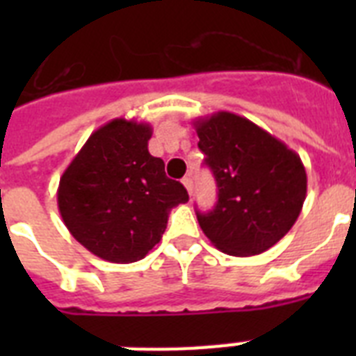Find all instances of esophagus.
I'll use <instances>...</instances> for the list:
<instances>
[{
    "label": "esophagus",
    "instance_id": "34e87169",
    "mask_svg": "<svg viewBox=\"0 0 356 356\" xmlns=\"http://www.w3.org/2000/svg\"><path fill=\"white\" fill-rule=\"evenodd\" d=\"M183 184H184V188L188 190V194L192 195V190H194V181H192V177H190V175L183 177Z\"/></svg>",
    "mask_w": 356,
    "mask_h": 356
}]
</instances>
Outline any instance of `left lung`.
Wrapping results in <instances>:
<instances>
[{
    "label": "left lung",
    "mask_w": 356,
    "mask_h": 356,
    "mask_svg": "<svg viewBox=\"0 0 356 356\" xmlns=\"http://www.w3.org/2000/svg\"><path fill=\"white\" fill-rule=\"evenodd\" d=\"M194 127L218 184L216 207L195 212L200 227L223 253H264L292 229L303 209V162L284 142L227 111L195 120Z\"/></svg>",
    "instance_id": "8db88e82"
}]
</instances>
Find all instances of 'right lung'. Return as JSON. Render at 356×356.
I'll use <instances>...</instances> for the list:
<instances>
[{"mask_svg": "<svg viewBox=\"0 0 356 356\" xmlns=\"http://www.w3.org/2000/svg\"><path fill=\"white\" fill-rule=\"evenodd\" d=\"M149 123L116 118L94 131L64 170L58 212L72 236L108 262L144 259L166 231L173 207L188 201L164 162L147 149Z\"/></svg>", "mask_w": 356, "mask_h": 356, "instance_id": "right-lung-1", "label": "right lung"}]
</instances>
